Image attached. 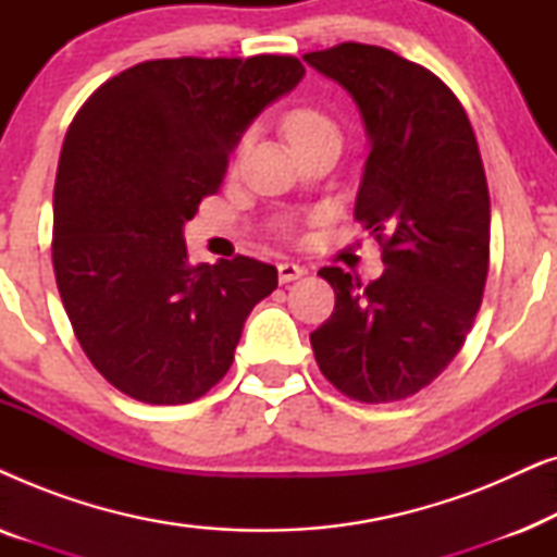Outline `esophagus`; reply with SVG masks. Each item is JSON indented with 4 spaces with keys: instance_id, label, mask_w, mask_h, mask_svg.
<instances>
[{
    "instance_id": "1",
    "label": "esophagus",
    "mask_w": 557,
    "mask_h": 557,
    "mask_svg": "<svg viewBox=\"0 0 557 557\" xmlns=\"http://www.w3.org/2000/svg\"><path fill=\"white\" fill-rule=\"evenodd\" d=\"M304 273H307V269H304V265H299V263H288V261L278 263V281H281V284H292V281L301 278Z\"/></svg>"
}]
</instances>
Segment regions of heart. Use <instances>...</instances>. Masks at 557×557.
Listing matches in <instances>:
<instances>
[{"instance_id":"obj_1","label":"heart","mask_w":557,"mask_h":557,"mask_svg":"<svg viewBox=\"0 0 557 557\" xmlns=\"http://www.w3.org/2000/svg\"><path fill=\"white\" fill-rule=\"evenodd\" d=\"M284 128H286L288 141H292L294 147H296V144L307 141V139H314V136H319V134L337 132L332 121L326 119L322 111L309 109V106H299V109L288 111L284 116ZM248 141H250V134H243L240 141H238V151L246 149Z\"/></svg>"}]
</instances>
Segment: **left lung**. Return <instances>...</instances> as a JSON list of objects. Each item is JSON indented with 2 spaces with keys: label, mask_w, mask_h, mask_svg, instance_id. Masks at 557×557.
Wrapping results in <instances>:
<instances>
[{
  "label": "left lung",
  "mask_w": 557,
  "mask_h": 557,
  "mask_svg": "<svg viewBox=\"0 0 557 557\" xmlns=\"http://www.w3.org/2000/svg\"><path fill=\"white\" fill-rule=\"evenodd\" d=\"M304 60L355 98L370 136L355 218L383 246L368 286L337 265L319 276L334 311L311 332L317 364L352 400L391 403L459 355L490 271V189L459 98L423 65L342 42Z\"/></svg>",
  "instance_id": "1"
}]
</instances>
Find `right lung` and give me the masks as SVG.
<instances>
[{"instance_id": "right-lung-1", "label": "right lung", "mask_w": 557, "mask_h": 557, "mask_svg": "<svg viewBox=\"0 0 557 557\" xmlns=\"http://www.w3.org/2000/svg\"><path fill=\"white\" fill-rule=\"evenodd\" d=\"M304 78L292 55L147 60L106 81L60 151L52 269L75 337L128 398L182 406L233 364L271 263L193 265L182 227L223 185L265 106Z\"/></svg>"}]
</instances>
